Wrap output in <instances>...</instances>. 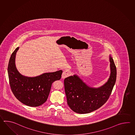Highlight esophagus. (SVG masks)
I'll list each match as a JSON object with an SVG mask.
<instances>
[{
    "label": "esophagus",
    "mask_w": 135,
    "mask_h": 135,
    "mask_svg": "<svg viewBox=\"0 0 135 135\" xmlns=\"http://www.w3.org/2000/svg\"><path fill=\"white\" fill-rule=\"evenodd\" d=\"M70 74H71V73L69 71H68V70L64 71L62 74V78L64 79V78H66L67 77L69 76Z\"/></svg>",
    "instance_id": "obj_1"
}]
</instances>
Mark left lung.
I'll return each instance as SVG.
<instances>
[{
    "instance_id": "left-lung-1",
    "label": "left lung",
    "mask_w": 135,
    "mask_h": 135,
    "mask_svg": "<svg viewBox=\"0 0 135 135\" xmlns=\"http://www.w3.org/2000/svg\"><path fill=\"white\" fill-rule=\"evenodd\" d=\"M109 61V78L101 87H90L76 75L64 79L67 104L73 111L79 114L89 113L96 110L107 101L115 84L117 75L116 67L110 55Z\"/></svg>"
}]
</instances>
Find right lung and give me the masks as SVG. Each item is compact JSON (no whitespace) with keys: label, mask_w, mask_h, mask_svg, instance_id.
I'll return each instance as SVG.
<instances>
[{"label":"right lung","mask_w":135,"mask_h":135,"mask_svg":"<svg viewBox=\"0 0 135 135\" xmlns=\"http://www.w3.org/2000/svg\"><path fill=\"white\" fill-rule=\"evenodd\" d=\"M19 47L13 51L9 59L8 73L9 85L15 97L25 105L38 107L48 98L53 82L60 80L62 70L46 73L34 77L21 75L16 68L15 56Z\"/></svg>","instance_id":"right-lung-1"}]
</instances>
